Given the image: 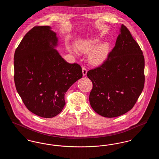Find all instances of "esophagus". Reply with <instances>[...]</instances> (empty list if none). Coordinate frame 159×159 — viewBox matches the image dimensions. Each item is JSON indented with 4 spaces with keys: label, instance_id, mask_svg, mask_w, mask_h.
<instances>
[{
    "label": "esophagus",
    "instance_id": "34e87169",
    "mask_svg": "<svg viewBox=\"0 0 159 159\" xmlns=\"http://www.w3.org/2000/svg\"><path fill=\"white\" fill-rule=\"evenodd\" d=\"M82 73H83V76H85L87 74V70L84 67H82Z\"/></svg>",
    "mask_w": 159,
    "mask_h": 159
}]
</instances>
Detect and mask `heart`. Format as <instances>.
<instances>
[{
    "label": "heart",
    "instance_id": "b5f03b06",
    "mask_svg": "<svg viewBox=\"0 0 159 159\" xmlns=\"http://www.w3.org/2000/svg\"><path fill=\"white\" fill-rule=\"evenodd\" d=\"M100 42L101 40L98 38L83 39L76 43V49L82 53H89L88 61L91 65L100 66L106 61L110 52L109 43ZM70 51L71 53L75 52L73 48H70Z\"/></svg>",
    "mask_w": 159,
    "mask_h": 159
}]
</instances>
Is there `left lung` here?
Returning <instances> with one entry per match:
<instances>
[{"instance_id":"8db88e82","label":"left lung","mask_w":159,"mask_h":159,"mask_svg":"<svg viewBox=\"0 0 159 159\" xmlns=\"http://www.w3.org/2000/svg\"><path fill=\"white\" fill-rule=\"evenodd\" d=\"M115 46L99 67L88 71L93 88L89 102L93 110L105 117L127 113L144 89V57L130 31L121 25Z\"/></svg>"}]
</instances>
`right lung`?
Segmentation results:
<instances>
[{"label":"right lung","instance_id":"right-lung-1","mask_svg":"<svg viewBox=\"0 0 159 159\" xmlns=\"http://www.w3.org/2000/svg\"><path fill=\"white\" fill-rule=\"evenodd\" d=\"M58 45L51 27L36 26L24 36L14 54L16 91L29 111L44 118L60 113L66 92L83 76L79 64L62 58Z\"/></svg>","mask_w":159,"mask_h":159}]
</instances>
